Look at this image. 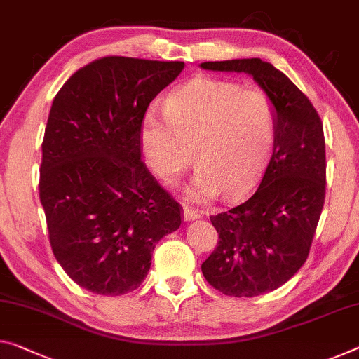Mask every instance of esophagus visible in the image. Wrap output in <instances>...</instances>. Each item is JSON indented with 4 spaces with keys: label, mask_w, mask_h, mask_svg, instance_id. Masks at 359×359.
<instances>
[{
    "label": "esophagus",
    "mask_w": 359,
    "mask_h": 359,
    "mask_svg": "<svg viewBox=\"0 0 359 359\" xmlns=\"http://www.w3.org/2000/svg\"><path fill=\"white\" fill-rule=\"evenodd\" d=\"M201 217H202V213L198 210H194V208H189V207L183 208L184 222H194V219H198Z\"/></svg>",
    "instance_id": "34e87169"
}]
</instances>
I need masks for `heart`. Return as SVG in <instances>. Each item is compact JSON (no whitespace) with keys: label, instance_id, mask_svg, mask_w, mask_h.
Segmentation results:
<instances>
[{"label":"heart","instance_id":"1","mask_svg":"<svg viewBox=\"0 0 359 359\" xmlns=\"http://www.w3.org/2000/svg\"><path fill=\"white\" fill-rule=\"evenodd\" d=\"M165 114L147 110L137 140L151 172L173 184L192 158L197 163L186 196L226 201L245 194L260 175L271 147L276 115L262 90L198 76L165 99Z\"/></svg>","mask_w":359,"mask_h":359}]
</instances>
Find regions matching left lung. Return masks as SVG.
Listing matches in <instances>:
<instances>
[{"label":"left lung","mask_w":359,"mask_h":359,"mask_svg":"<svg viewBox=\"0 0 359 359\" xmlns=\"http://www.w3.org/2000/svg\"><path fill=\"white\" fill-rule=\"evenodd\" d=\"M245 74L273 101V154L249 201L210 217L218 245L202 263L207 283L229 297H257L287 283L306 262L326 194V144L308 97L262 59L202 62Z\"/></svg>","instance_id":"obj_1"}]
</instances>
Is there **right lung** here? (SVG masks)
I'll use <instances>...</instances> for the list:
<instances>
[{
  "label": "right lung",
  "instance_id": "obj_1",
  "mask_svg": "<svg viewBox=\"0 0 359 359\" xmlns=\"http://www.w3.org/2000/svg\"><path fill=\"white\" fill-rule=\"evenodd\" d=\"M184 62L109 56L54 97L43 137L40 201L57 263L97 295L137 289L181 207L141 162V117Z\"/></svg>",
  "mask_w": 359,
  "mask_h": 359
}]
</instances>
